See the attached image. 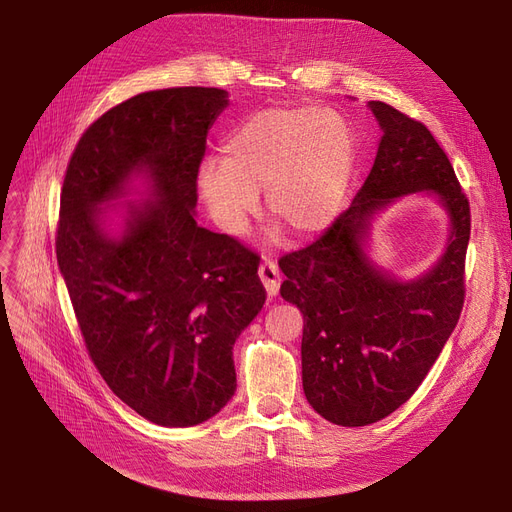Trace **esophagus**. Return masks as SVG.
<instances>
[{
    "label": "esophagus",
    "instance_id": "obj_1",
    "mask_svg": "<svg viewBox=\"0 0 512 512\" xmlns=\"http://www.w3.org/2000/svg\"><path fill=\"white\" fill-rule=\"evenodd\" d=\"M258 277L262 281L264 290H267V296L269 298H275L277 296V290H279V281H281V275H279V269L277 264L273 260H264L260 267H258Z\"/></svg>",
    "mask_w": 512,
    "mask_h": 512
}]
</instances>
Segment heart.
Listing matches in <instances>:
<instances>
[{"label":"heart","instance_id":"heart-1","mask_svg":"<svg viewBox=\"0 0 512 512\" xmlns=\"http://www.w3.org/2000/svg\"><path fill=\"white\" fill-rule=\"evenodd\" d=\"M358 142L345 116L315 105L264 108L226 135L222 158L199 169V195L228 235H241L264 190L269 214L298 237L341 216L354 182Z\"/></svg>","mask_w":512,"mask_h":512}]
</instances>
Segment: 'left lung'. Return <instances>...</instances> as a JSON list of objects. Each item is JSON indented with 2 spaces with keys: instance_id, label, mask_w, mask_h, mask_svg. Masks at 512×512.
Listing matches in <instances>:
<instances>
[{
  "instance_id": "1",
  "label": "left lung",
  "mask_w": 512,
  "mask_h": 512,
  "mask_svg": "<svg viewBox=\"0 0 512 512\" xmlns=\"http://www.w3.org/2000/svg\"><path fill=\"white\" fill-rule=\"evenodd\" d=\"M381 139L349 209L301 252L279 260L281 298L303 313V390L330 424L358 428L407 402L443 351L464 305L470 207L447 154L421 122L368 101ZM404 196L446 211L448 239L430 270L402 280L372 257V228Z\"/></svg>"
}]
</instances>
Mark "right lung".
<instances>
[{"instance_id": "right-lung-1", "label": "right lung", "mask_w": 512, "mask_h": 512, "mask_svg": "<svg viewBox=\"0 0 512 512\" xmlns=\"http://www.w3.org/2000/svg\"><path fill=\"white\" fill-rule=\"evenodd\" d=\"M226 105L203 86L127 99L80 137L61 190L57 260L88 356L165 428L226 407L233 345L264 305L258 256L197 224L205 139Z\"/></svg>"}]
</instances>
